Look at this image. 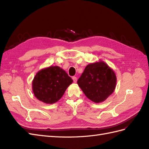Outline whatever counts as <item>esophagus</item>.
Wrapping results in <instances>:
<instances>
[{
  "instance_id": "34e87169",
  "label": "esophagus",
  "mask_w": 149,
  "mask_h": 149,
  "mask_svg": "<svg viewBox=\"0 0 149 149\" xmlns=\"http://www.w3.org/2000/svg\"><path fill=\"white\" fill-rule=\"evenodd\" d=\"M72 79H73V81H74V83L77 82V77H75V76H74V77H72Z\"/></svg>"
}]
</instances>
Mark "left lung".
I'll return each mask as SVG.
<instances>
[{
    "mask_svg": "<svg viewBox=\"0 0 149 149\" xmlns=\"http://www.w3.org/2000/svg\"><path fill=\"white\" fill-rule=\"evenodd\" d=\"M116 83L115 72L103 61L87 65L77 80L84 94L95 103L107 99L113 92Z\"/></svg>",
    "mask_w": 149,
    "mask_h": 149,
    "instance_id": "8db88e82",
    "label": "left lung"
}]
</instances>
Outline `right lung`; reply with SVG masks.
<instances>
[{"instance_id": "1", "label": "right lung", "mask_w": 149, "mask_h": 149, "mask_svg": "<svg viewBox=\"0 0 149 149\" xmlns=\"http://www.w3.org/2000/svg\"><path fill=\"white\" fill-rule=\"evenodd\" d=\"M72 82L64 70L50 66L37 72L32 81V91L38 100L52 104L61 99Z\"/></svg>"}]
</instances>
